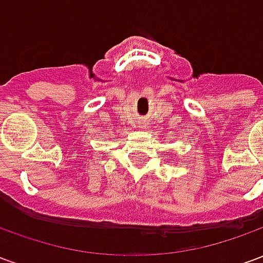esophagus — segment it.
I'll return each instance as SVG.
<instances>
[{"instance_id":"34e87169","label":"esophagus","mask_w":263,"mask_h":263,"mask_svg":"<svg viewBox=\"0 0 263 263\" xmlns=\"http://www.w3.org/2000/svg\"><path fill=\"white\" fill-rule=\"evenodd\" d=\"M138 124H139V128H141V129H145V128H146V125H148V124H146V121H139V122H138Z\"/></svg>"}]
</instances>
